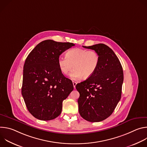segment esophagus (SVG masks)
Masks as SVG:
<instances>
[{"label":"esophagus","mask_w":147,"mask_h":147,"mask_svg":"<svg viewBox=\"0 0 147 147\" xmlns=\"http://www.w3.org/2000/svg\"><path fill=\"white\" fill-rule=\"evenodd\" d=\"M73 84L74 88H76V84H77V82H76V81H73Z\"/></svg>","instance_id":"esophagus-1"}]
</instances>
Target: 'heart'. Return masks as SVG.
I'll return each mask as SVG.
<instances>
[{
    "label": "heart",
    "instance_id": "heart-1",
    "mask_svg": "<svg viewBox=\"0 0 147 147\" xmlns=\"http://www.w3.org/2000/svg\"><path fill=\"white\" fill-rule=\"evenodd\" d=\"M100 61L98 53L94 51L73 48L66 53V57L58 58L57 64L60 71L67 74L74 67L70 77L74 80L83 77L88 78L97 70Z\"/></svg>",
    "mask_w": 147,
    "mask_h": 147
}]
</instances>
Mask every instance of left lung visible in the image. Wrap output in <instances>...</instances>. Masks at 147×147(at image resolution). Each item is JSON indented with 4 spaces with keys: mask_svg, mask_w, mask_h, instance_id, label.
Here are the masks:
<instances>
[{
    "mask_svg": "<svg viewBox=\"0 0 147 147\" xmlns=\"http://www.w3.org/2000/svg\"><path fill=\"white\" fill-rule=\"evenodd\" d=\"M82 47L96 52L100 61L95 73L76 86L80 93L78 111L85 120L98 122L110 116L120 100L123 68L117 56L107 45Z\"/></svg>",
    "mask_w": 147,
    "mask_h": 147,
    "instance_id": "left-lung-1",
    "label": "left lung"
}]
</instances>
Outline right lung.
Here are the masks:
<instances>
[{"instance_id": "right-lung-1", "label": "right lung", "mask_w": 147, "mask_h": 147, "mask_svg": "<svg viewBox=\"0 0 147 147\" xmlns=\"http://www.w3.org/2000/svg\"><path fill=\"white\" fill-rule=\"evenodd\" d=\"M75 45L48 39L38 44L24 65L22 94L29 112L41 120L59 116L62 103L73 90L71 80L60 71L57 60Z\"/></svg>"}]
</instances>
